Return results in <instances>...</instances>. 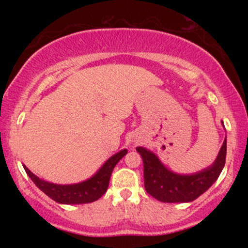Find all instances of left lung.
I'll return each mask as SVG.
<instances>
[{
	"mask_svg": "<svg viewBox=\"0 0 248 248\" xmlns=\"http://www.w3.org/2000/svg\"><path fill=\"white\" fill-rule=\"evenodd\" d=\"M136 152L143 161L144 187L149 195L163 203H189L203 195L220 175L226 160V138L211 166L189 175L171 171L147 148L138 147Z\"/></svg>",
	"mask_w": 248,
	"mask_h": 248,
	"instance_id": "obj_1",
	"label": "left lung"
}]
</instances>
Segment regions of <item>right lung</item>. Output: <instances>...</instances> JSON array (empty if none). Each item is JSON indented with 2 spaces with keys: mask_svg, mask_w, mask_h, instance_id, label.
<instances>
[{
  "mask_svg": "<svg viewBox=\"0 0 248 248\" xmlns=\"http://www.w3.org/2000/svg\"><path fill=\"white\" fill-rule=\"evenodd\" d=\"M127 152V149H122L114 154L102 164V167L92 177L75 184L50 183L37 177L24 164L23 168L31 181L36 184V186L57 203L69 204V205L70 204H86L98 201L107 191L113 169L118 164V162L126 155Z\"/></svg>",
  "mask_w": 248,
  "mask_h": 248,
  "instance_id": "right-lung-1",
  "label": "right lung"
}]
</instances>
